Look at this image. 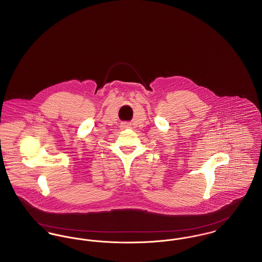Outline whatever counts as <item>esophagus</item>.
I'll use <instances>...</instances> for the list:
<instances>
[{
  "label": "esophagus",
  "instance_id": "1",
  "mask_svg": "<svg viewBox=\"0 0 262 262\" xmlns=\"http://www.w3.org/2000/svg\"><path fill=\"white\" fill-rule=\"evenodd\" d=\"M124 125H125V126H128V125H127V124H124Z\"/></svg>",
  "mask_w": 262,
  "mask_h": 262
}]
</instances>
